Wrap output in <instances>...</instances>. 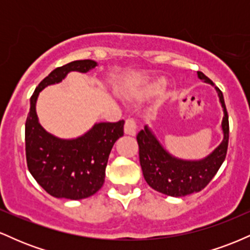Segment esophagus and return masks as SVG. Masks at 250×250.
Segmentation results:
<instances>
[{
    "mask_svg": "<svg viewBox=\"0 0 250 250\" xmlns=\"http://www.w3.org/2000/svg\"><path fill=\"white\" fill-rule=\"evenodd\" d=\"M136 130H137L136 122H135L133 119H128L127 121H125V133L127 135L135 136V135H136Z\"/></svg>",
    "mask_w": 250,
    "mask_h": 250,
    "instance_id": "esophagus-1",
    "label": "esophagus"
}]
</instances>
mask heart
<instances>
[{
	"label": "heart",
	"instance_id": "b5f03b06",
	"mask_svg": "<svg viewBox=\"0 0 250 250\" xmlns=\"http://www.w3.org/2000/svg\"><path fill=\"white\" fill-rule=\"evenodd\" d=\"M167 81L165 79H157L154 81L149 82L148 84H146L145 87H142L140 90H137L136 97L140 100H146L149 97H153L159 95L160 93H162L163 89H165Z\"/></svg>",
	"mask_w": 250,
	"mask_h": 250
}]
</instances>
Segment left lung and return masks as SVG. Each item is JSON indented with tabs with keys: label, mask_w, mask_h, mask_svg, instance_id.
Returning a JSON list of instances; mask_svg holds the SVG:
<instances>
[{
	"label": "left lung",
	"mask_w": 250,
	"mask_h": 250,
	"mask_svg": "<svg viewBox=\"0 0 250 250\" xmlns=\"http://www.w3.org/2000/svg\"><path fill=\"white\" fill-rule=\"evenodd\" d=\"M197 76L206 83H214L201 71ZM215 87V85H214ZM223 109L221 123L223 140L202 160H182L169 154L148 125L137 134L140 165L147 183L156 191L168 196L181 197L202 190L217 173L226 159L229 139V122L222 91L215 87Z\"/></svg>",
	"instance_id": "obj_1"
}]
</instances>
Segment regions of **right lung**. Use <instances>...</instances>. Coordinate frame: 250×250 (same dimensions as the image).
Wrapping results in <instances>:
<instances>
[{"instance_id":"1","label":"right lung","mask_w":250,"mask_h":250,"mask_svg":"<svg viewBox=\"0 0 250 250\" xmlns=\"http://www.w3.org/2000/svg\"><path fill=\"white\" fill-rule=\"evenodd\" d=\"M96 65L93 60H80L56 68L40 82L30 97L25 121L27 166L36 182L57 199H85L102 187L109 154L114 143L123 136L125 121L95 123L82 136L59 139L40 125L37 97L40 91L60 83L70 71L88 73Z\"/></svg>"}]
</instances>
